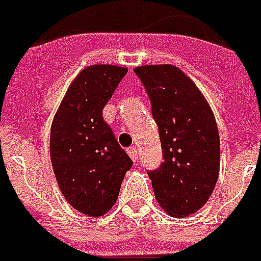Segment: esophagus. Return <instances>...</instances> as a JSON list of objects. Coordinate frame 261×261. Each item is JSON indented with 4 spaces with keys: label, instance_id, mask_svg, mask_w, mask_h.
<instances>
[{
    "label": "esophagus",
    "instance_id": "esophagus-1",
    "mask_svg": "<svg viewBox=\"0 0 261 261\" xmlns=\"http://www.w3.org/2000/svg\"><path fill=\"white\" fill-rule=\"evenodd\" d=\"M126 153H128L129 157L132 158L133 161H136L137 157H139V152H137V148H136V146H130V148H128Z\"/></svg>",
    "mask_w": 261,
    "mask_h": 261
}]
</instances>
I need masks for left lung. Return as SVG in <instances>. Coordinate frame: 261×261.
<instances>
[{
  "label": "left lung",
  "mask_w": 261,
  "mask_h": 261,
  "mask_svg": "<svg viewBox=\"0 0 261 261\" xmlns=\"http://www.w3.org/2000/svg\"><path fill=\"white\" fill-rule=\"evenodd\" d=\"M152 104L164 162L148 171L154 197L169 215L181 218L206 204L219 177L217 121L194 82L178 67L135 68Z\"/></svg>",
  "instance_id": "1"
}]
</instances>
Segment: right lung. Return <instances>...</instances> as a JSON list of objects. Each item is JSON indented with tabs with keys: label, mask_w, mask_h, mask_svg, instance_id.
<instances>
[{
	"label": "right lung",
	"mask_w": 261,
	"mask_h": 261,
	"mask_svg": "<svg viewBox=\"0 0 261 261\" xmlns=\"http://www.w3.org/2000/svg\"><path fill=\"white\" fill-rule=\"evenodd\" d=\"M125 67L93 64L73 79L51 125L50 155L67 202L101 217L116 203L132 160L119 145L103 109L126 75Z\"/></svg>",
	"instance_id": "1"
}]
</instances>
